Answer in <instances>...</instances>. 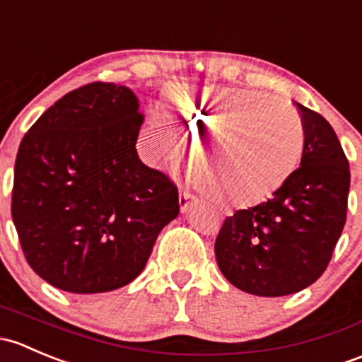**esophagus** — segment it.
Listing matches in <instances>:
<instances>
[{
	"mask_svg": "<svg viewBox=\"0 0 362 362\" xmlns=\"http://www.w3.org/2000/svg\"><path fill=\"white\" fill-rule=\"evenodd\" d=\"M192 204H195V197H193L189 192H186V189H181V193H180L181 212L188 211V209L192 207Z\"/></svg>",
	"mask_w": 362,
	"mask_h": 362,
	"instance_id": "obj_1",
	"label": "esophagus"
}]
</instances>
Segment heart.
Returning a JSON list of instances; mask_svg holds the SVG:
<instances>
[{"label":"heart","instance_id":"heart-1","mask_svg":"<svg viewBox=\"0 0 362 362\" xmlns=\"http://www.w3.org/2000/svg\"><path fill=\"white\" fill-rule=\"evenodd\" d=\"M165 111L189 130H211L195 165L204 192L225 207H249L281 189L300 165L305 130L286 100L252 88L182 85L167 92ZM160 134H158V132ZM160 150H180V136L156 120Z\"/></svg>","mask_w":362,"mask_h":362}]
</instances>
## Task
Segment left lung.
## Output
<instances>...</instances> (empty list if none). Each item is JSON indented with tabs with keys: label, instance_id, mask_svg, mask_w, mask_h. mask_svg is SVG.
<instances>
[{
	"label": "left lung",
	"instance_id": "obj_1",
	"mask_svg": "<svg viewBox=\"0 0 362 362\" xmlns=\"http://www.w3.org/2000/svg\"><path fill=\"white\" fill-rule=\"evenodd\" d=\"M296 106L305 130L300 167L267 202L226 218L214 244L226 281L256 296H286L314 284L347 219V156L326 118Z\"/></svg>",
	"mask_w": 362,
	"mask_h": 362
}]
</instances>
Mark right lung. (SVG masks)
<instances>
[{"mask_svg":"<svg viewBox=\"0 0 362 362\" xmlns=\"http://www.w3.org/2000/svg\"><path fill=\"white\" fill-rule=\"evenodd\" d=\"M141 124L129 87L95 81L59 99L22 139L13 225L29 267L54 288L127 286L180 214L174 182L139 160Z\"/></svg>","mask_w":362,"mask_h":362,"instance_id":"add662e5","label":"right lung"}]
</instances>
